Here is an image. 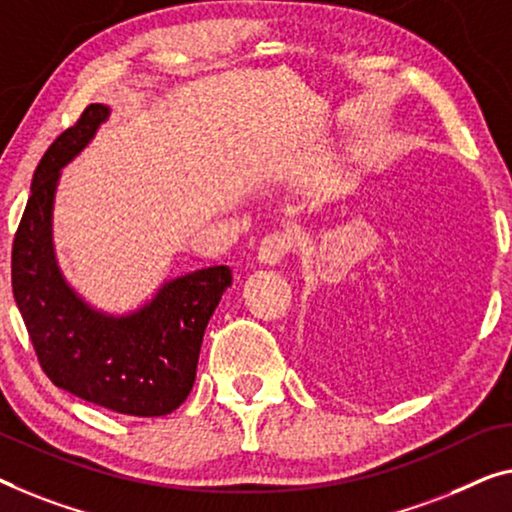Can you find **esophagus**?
Masks as SVG:
<instances>
[{
	"label": "esophagus",
	"instance_id": "obj_1",
	"mask_svg": "<svg viewBox=\"0 0 512 512\" xmlns=\"http://www.w3.org/2000/svg\"><path fill=\"white\" fill-rule=\"evenodd\" d=\"M294 246H296V232L289 230V227L266 234L262 243H259V262L278 264L287 253H292Z\"/></svg>",
	"mask_w": 512,
	"mask_h": 512
}]
</instances>
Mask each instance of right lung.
<instances>
[{"label": "right lung", "instance_id": "add662e5", "mask_svg": "<svg viewBox=\"0 0 512 512\" xmlns=\"http://www.w3.org/2000/svg\"><path fill=\"white\" fill-rule=\"evenodd\" d=\"M108 119L91 103L45 151L32 179L11 253V285L38 363L50 381L78 398L126 416H165L195 384L197 358L230 266H209L167 282L128 317H108L75 296L55 264L50 239L59 170Z\"/></svg>", "mask_w": 512, "mask_h": 512}]
</instances>
